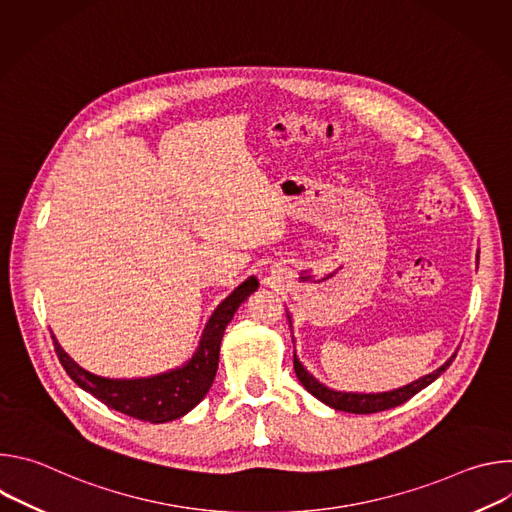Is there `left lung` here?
Returning <instances> with one entry per match:
<instances>
[{
  "instance_id": "1",
  "label": "left lung",
  "mask_w": 512,
  "mask_h": 512,
  "mask_svg": "<svg viewBox=\"0 0 512 512\" xmlns=\"http://www.w3.org/2000/svg\"><path fill=\"white\" fill-rule=\"evenodd\" d=\"M287 322H289V330H294L289 312H287ZM454 358H456V352L442 364L440 369H435L433 373H429V375H425V377H421V379H417V381H413L405 387H399V389H393V391H383V393H350V391L346 393V391L330 389L324 383H320L312 373L306 371V367L300 362L296 352H294V369H296V375H298L300 383L306 387V391L312 393L322 403H326L328 407L338 409V411L367 415V413L385 411V409H391V407H397V405L409 401L413 395H417L421 389H425L427 385H431L437 377H440L454 362Z\"/></svg>"
}]
</instances>
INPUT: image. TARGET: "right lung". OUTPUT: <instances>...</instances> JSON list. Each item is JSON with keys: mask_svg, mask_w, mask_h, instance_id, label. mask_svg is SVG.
<instances>
[{"mask_svg": "<svg viewBox=\"0 0 512 512\" xmlns=\"http://www.w3.org/2000/svg\"><path fill=\"white\" fill-rule=\"evenodd\" d=\"M257 287L259 281L255 275L247 277L239 287H235L208 318L194 354L182 367L152 377L109 379L95 375L83 369L75 358H70L52 334L54 350L68 377L107 407L150 423L174 421L192 411L206 397L216 377L223 334L239 306L253 291H257Z\"/></svg>", "mask_w": 512, "mask_h": 512, "instance_id": "add662e5", "label": "right lung"}]
</instances>
